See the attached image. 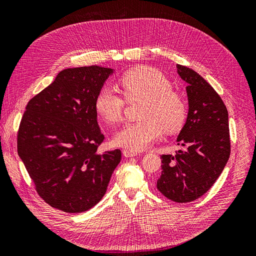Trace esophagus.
Wrapping results in <instances>:
<instances>
[{
  "mask_svg": "<svg viewBox=\"0 0 256 256\" xmlns=\"http://www.w3.org/2000/svg\"><path fill=\"white\" fill-rule=\"evenodd\" d=\"M122 154H124V156L127 157V158L128 157H134V156H136V152H134L132 150H124Z\"/></svg>",
  "mask_w": 256,
  "mask_h": 256,
  "instance_id": "34e87169",
  "label": "esophagus"
}]
</instances>
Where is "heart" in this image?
Returning <instances> with one entry per match:
<instances>
[{
  "mask_svg": "<svg viewBox=\"0 0 256 256\" xmlns=\"http://www.w3.org/2000/svg\"><path fill=\"white\" fill-rule=\"evenodd\" d=\"M118 88L127 102L144 99L141 120L128 122L114 136V143L132 152H141L158 141L164 134L176 132L187 118L184 99L172 90V83L158 69L136 67L118 80ZM126 102L115 90L104 86L95 99L97 114L108 124L122 120Z\"/></svg>",
  "mask_w": 256,
  "mask_h": 256,
  "instance_id": "heart-1",
  "label": "heart"
}]
</instances>
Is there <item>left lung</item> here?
<instances>
[{
	"label": "left lung",
	"mask_w": 256,
	"mask_h": 256,
	"mask_svg": "<svg viewBox=\"0 0 256 256\" xmlns=\"http://www.w3.org/2000/svg\"><path fill=\"white\" fill-rule=\"evenodd\" d=\"M187 83L189 111L177 138L184 147L176 154H162L158 190L177 203L192 202L212 187L230 158L228 113L214 88L192 69L176 65Z\"/></svg>",
	"instance_id": "left-lung-1"
}]
</instances>
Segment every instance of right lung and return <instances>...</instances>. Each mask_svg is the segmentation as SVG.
<instances>
[{"label": "right lung", "mask_w": 256, "mask_h": 256, "mask_svg": "<svg viewBox=\"0 0 256 256\" xmlns=\"http://www.w3.org/2000/svg\"><path fill=\"white\" fill-rule=\"evenodd\" d=\"M113 69L67 68L30 100L18 130V154L46 203L62 212H86L102 198L122 159L99 154L95 99Z\"/></svg>", "instance_id": "right-lung-1"}]
</instances>
